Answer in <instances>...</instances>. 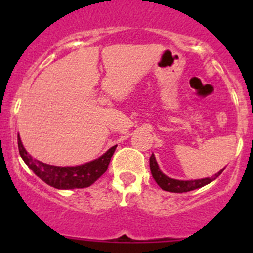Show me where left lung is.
I'll return each mask as SVG.
<instances>
[{"label": "left lung", "instance_id": "obj_1", "mask_svg": "<svg viewBox=\"0 0 253 253\" xmlns=\"http://www.w3.org/2000/svg\"><path fill=\"white\" fill-rule=\"evenodd\" d=\"M149 167L150 171H152L153 178L155 180V182L159 185V187L162 190L168 191V192H175V193H182V192H188V191L197 190V188L203 187V186L208 185L211 181L215 180L221 172L224 171V169H221L220 171L216 172L215 175H213L211 177H206V178H198V180H176V178H171L169 176H167L164 172L160 170L159 165H158L157 160H155L154 154L150 155L149 158Z\"/></svg>", "mask_w": 253, "mask_h": 253}]
</instances>
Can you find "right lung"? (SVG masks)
<instances>
[{"label":"right lung","mask_w":253,"mask_h":253,"mask_svg":"<svg viewBox=\"0 0 253 253\" xmlns=\"http://www.w3.org/2000/svg\"><path fill=\"white\" fill-rule=\"evenodd\" d=\"M116 147L117 145H114L98 159H94L85 164L76 165V167H56V165H50L34 159L25 150L24 145L20 141L19 134H18V149H19V154L25 164L45 183H47L51 187L58 188V190L84 188L93 185L108 170L109 163H110Z\"/></svg>","instance_id":"1"}]
</instances>
